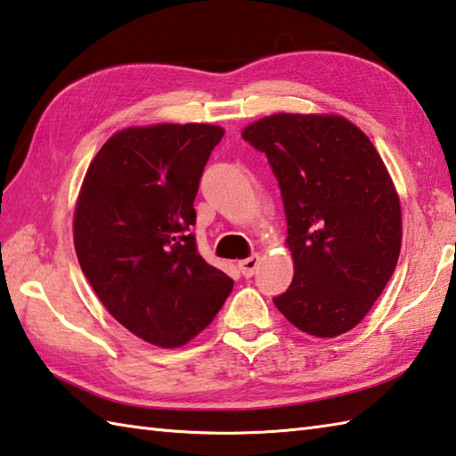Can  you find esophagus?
Returning <instances> with one entry per match:
<instances>
[{"instance_id":"1","label":"esophagus","mask_w":456,"mask_h":456,"mask_svg":"<svg viewBox=\"0 0 456 456\" xmlns=\"http://www.w3.org/2000/svg\"><path fill=\"white\" fill-rule=\"evenodd\" d=\"M258 261H261V256L258 255H251V256L243 258V261H239V269H240V273H243V276H247V279L248 276H253L258 269Z\"/></svg>"}]
</instances>
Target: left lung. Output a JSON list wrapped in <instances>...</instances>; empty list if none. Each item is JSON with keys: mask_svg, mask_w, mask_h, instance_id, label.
Returning a JSON list of instances; mask_svg holds the SVG:
<instances>
[{"mask_svg": "<svg viewBox=\"0 0 456 456\" xmlns=\"http://www.w3.org/2000/svg\"><path fill=\"white\" fill-rule=\"evenodd\" d=\"M279 180L294 279L273 298L318 338L358 326L395 271L401 205L370 138L336 114H273L243 130Z\"/></svg>", "mask_w": 456, "mask_h": 456, "instance_id": "1", "label": "left lung"}]
</instances>
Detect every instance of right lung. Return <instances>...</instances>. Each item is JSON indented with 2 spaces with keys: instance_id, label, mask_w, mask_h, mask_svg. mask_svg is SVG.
<instances>
[{
  "instance_id": "right-lung-1",
  "label": "right lung",
  "mask_w": 456,
  "mask_h": 456,
  "mask_svg": "<svg viewBox=\"0 0 456 456\" xmlns=\"http://www.w3.org/2000/svg\"><path fill=\"white\" fill-rule=\"evenodd\" d=\"M223 134L211 124L120 130L80 187L73 223L80 269L124 328L159 347L190 342L233 290L191 233L203 167Z\"/></svg>"
}]
</instances>
